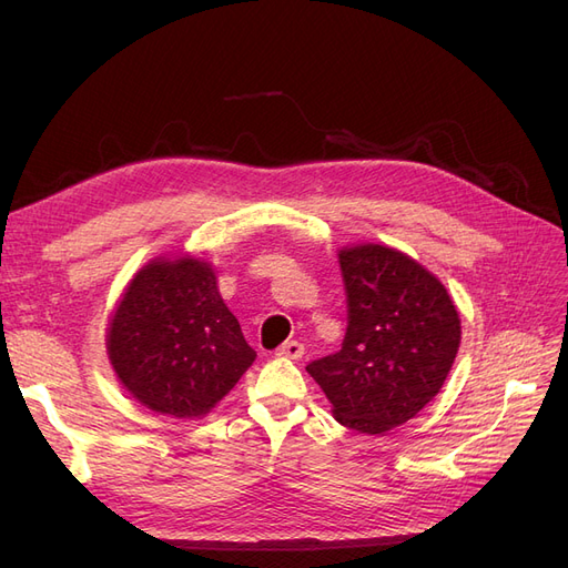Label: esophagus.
I'll return each mask as SVG.
<instances>
[{
	"label": "esophagus",
	"instance_id": "obj_1",
	"mask_svg": "<svg viewBox=\"0 0 568 568\" xmlns=\"http://www.w3.org/2000/svg\"><path fill=\"white\" fill-rule=\"evenodd\" d=\"M303 343L301 341H286V343H282V346L277 348V355L280 357H288V359H298V357H303Z\"/></svg>",
	"mask_w": 568,
	"mask_h": 568
}]
</instances>
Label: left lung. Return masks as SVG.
<instances>
[{"instance_id": "left-lung-1", "label": "left lung", "mask_w": 568, "mask_h": 568, "mask_svg": "<svg viewBox=\"0 0 568 568\" xmlns=\"http://www.w3.org/2000/svg\"><path fill=\"white\" fill-rule=\"evenodd\" d=\"M348 326L341 351L307 374L359 434L400 426L440 390L459 348V315L445 286L409 255L386 246L338 253Z\"/></svg>"}]
</instances>
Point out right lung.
Returning <instances> with one entry per match:
<instances>
[{"label": "right lung", "instance_id": "add662e5", "mask_svg": "<svg viewBox=\"0 0 568 568\" xmlns=\"http://www.w3.org/2000/svg\"><path fill=\"white\" fill-rule=\"evenodd\" d=\"M118 379L149 409L201 417L255 359L222 303L215 272L194 257L153 261L128 286L109 326Z\"/></svg>", "mask_w": 568, "mask_h": 568}]
</instances>
